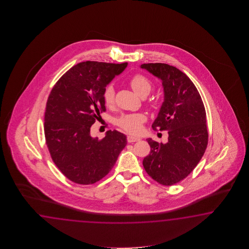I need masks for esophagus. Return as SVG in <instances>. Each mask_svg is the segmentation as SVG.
Segmentation results:
<instances>
[{"label":"esophagus","instance_id":"1","mask_svg":"<svg viewBox=\"0 0 249 249\" xmlns=\"http://www.w3.org/2000/svg\"><path fill=\"white\" fill-rule=\"evenodd\" d=\"M138 141H140V138L134 137V136H128L127 137V142L129 143L136 142Z\"/></svg>","mask_w":249,"mask_h":249}]
</instances>
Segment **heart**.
Listing matches in <instances>:
<instances>
[{
    "instance_id": "1",
    "label": "heart",
    "mask_w": 249,
    "mask_h": 249,
    "mask_svg": "<svg viewBox=\"0 0 249 249\" xmlns=\"http://www.w3.org/2000/svg\"><path fill=\"white\" fill-rule=\"evenodd\" d=\"M132 90L140 96H147L152 88V83L146 75L136 74L132 75L129 81ZM103 101L107 107H111L115 103V89L111 85H107L103 91ZM147 117L142 113L123 114L117 119V124L124 131L137 134L142 130V124Z\"/></svg>"
}]
</instances>
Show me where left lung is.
I'll return each mask as SVG.
<instances>
[{"mask_svg": "<svg viewBox=\"0 0 249 249\" xmlns=\"http://www.w3.org/2000/svg\"><path fill=\"white\" fill-rule=\"evenodd\" d=\"M141 68L162 80L164 102L152 128L169 134L165 144L147 139L150 153L143 159V166L160 184L174 185L191 174L207 149L206 109L196 86L179 69L164 63Z\"/></svg>", "mask_w": 249, "mask_h": 249, "instance_id": "8db88e82", "label": "left lung"}]
</instances>
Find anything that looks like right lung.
<instances>
[{
	"mask_svg": "<svg viewBox=\"0 0 249 249\" xmlns=\"http://www.w3.org/2000/svg\"><path fill=\"white\" fill-rule=\"evenodd\" d=\"M127 63L85 61L69 69L51 91L44 115V135L54 164L69 180L88 185L105 177L126 145L122 132L90 136V126L106 111L103 91Z\"/></svg>",
	"mask_w": 249,
	"mask_h": 249,
	"instance_id": "obj_1",
	"label": "right lung"
}]
</instances>
